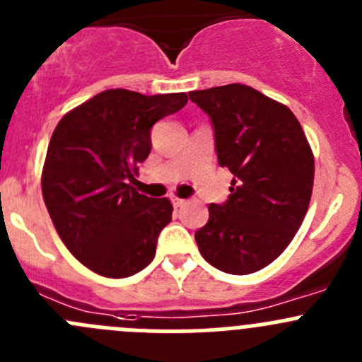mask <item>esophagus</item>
Instances as JSON below:
<instances>
[{"instance_id": "esophagus-1", "label": "esophagus", "mask_w": 362, "mask_h": 362, "mask_svg": "<svg viewBox=\"0 0 362 362\" xmlns=\"http://www.w3.org/2000/svg\"><path fill=\"white\" fill-rule=\"evenodd\" d=\"M172 204H174L175 208H181V206L187 204V201H185V199H179V197H172Z\"/></svg>"}]
</instances>
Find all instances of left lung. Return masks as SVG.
Masks as SVG:
<instances>
[{"instance_id":"1","label":"left lung","mask_w":362,"mask_h":362,"mask_svg":"<svg viewBox=\"0 0 362 362\" xmlns=\"http://www.w3.org/2000/svg\"><path fill=\"white\" fill-rule=\"evenodd\" d=\"M188 95L208 113L218 165L233 174L230 195L208 206L195 242L218 270L254 274L284 252L308 213L313 151L293 112L256 88L230 83Z\"/></svg>"}]
</instances>
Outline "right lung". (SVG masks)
<instances>
[{
  "instance_id": "right-lung-1",
  "label": "right lung",
  "mask_w": 362,
  "mask_h": 362,
  "mask_svg": "<svg viewBox=\"0 0 362 362\" xmlns=\"http://www.w3.org/2000/svg\"><path fill=\"white\" fill-rule=\"evenodd\" d=\"M187 103L183 92L144 95L113 88L54 127L42 170L44 202L65 247L95 274L129 277L154 259L172 204L129 183L151 153V127Z\"/></svg>"
}]
</instances>
